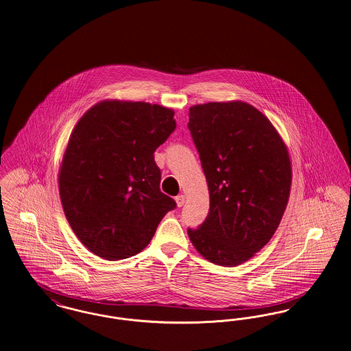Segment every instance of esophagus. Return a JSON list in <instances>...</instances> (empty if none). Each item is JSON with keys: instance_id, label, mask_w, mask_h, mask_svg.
<instances>
[{"instance_id": "esophagus-1", "label": "esophagus", "mask_w": 351, "mask_h": 351, "mask_svg": "<svg viewBox=\"0 0 351 351\" xmlns=\"http://www.w3.org/2000/svg\"><path fill=\"white\" fill-rule=\"evenodd\" d=\"M184 201H186V197H184V194H181V195L176 197V203H177V206H178V207H182L184 204Z\"/></svg>"}]
</instances>
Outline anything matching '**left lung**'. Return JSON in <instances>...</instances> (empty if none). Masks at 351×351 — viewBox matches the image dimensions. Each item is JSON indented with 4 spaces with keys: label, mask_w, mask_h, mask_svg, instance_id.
I'll return each mask as SVG.
<instances>
[{
    "label": "left lung",
    "mask_w": 351,
    "mask_h": 351,
    "mask_svg": "<svg viewBox=\"0 0 351 351\" xmlns=\"http://www.w3.org/2000/svg\"><path fill=\"white\" fill-rule=\"evenodd\" d=\"M187 127L210 194L208 215L189 238L206 260L239 265L271 240L284 215L289 152L268 117L240 100L190 107Z\"/></svg>",
    "instance_id": "8db88e82"
}]
</instances>
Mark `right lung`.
Returning a JSON list of instances; mask_svg holds the SVG:
<instances>
[{"label": "right lung", "instance_id": "add662e5", "mask_svg": "<svg viewBox=\"0 0 351 351\" xmlns=\"http://www.w3.org/2000/svg\"><path fill=\"white\" fill-rule=\"evenodd\" d=\"M174 111L108 99L76 123L59 167V195L76 238L110 261L141 252L174 199L161 193L154 152L176 130Z\"/></svg>", "mask_w": 351, "mask_h": 351}]
</instances>
